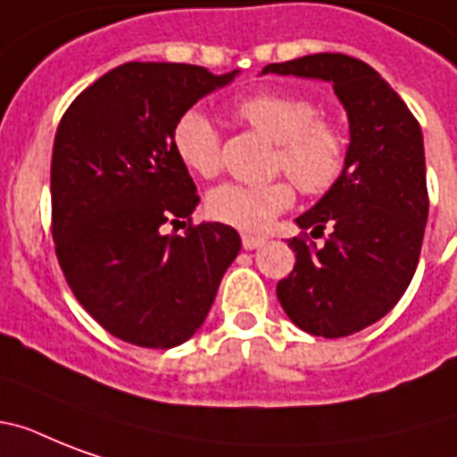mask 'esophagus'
Masks as SVG:
<instances>
[{
	"label": "esophagus",
	"instance_id": "esophagus-1",
	"mask_svg": "<svg viewBox=\"0 0 457 457\" xmlns=\"http://www.w3.org/2000/svg\"><path fill=\"white\" fill-rule=\"evenodd\" d=\"M265 242H268L265 237H256V235H244L242 237V244H244V249H246V251L261 249V246H263Z\"/></svg>",
	"mask_w": 457,
	"mask_h": 457
}]
</instances>
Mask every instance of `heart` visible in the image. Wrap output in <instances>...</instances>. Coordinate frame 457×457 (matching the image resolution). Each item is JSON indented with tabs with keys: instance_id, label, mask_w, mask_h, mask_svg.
<instances>
[{
	"instance_id": "heart-1",
	"label": "heart",
	"mask_w": 457,
	"mask_h": 457,
	"mask_svg": "<svg viewBox=\"0 0 457 457\" xmlns=\"http://www.w3.org/2000/svg\"><path fill=\"white\" fill-rule=\"evenodd\" d=\"M312 99L294 92H256L235 104V116L278 145L275 168L285 170L301 192L332 189L346 168V137L334 123L320 118ZM172 149L187 170L213 178L220 170V135L201 109H189L172 128ZM294 187L287 179L268 185L225 182L206 196L213 220L242 229L263 232L294 204Z\"/></svg>"
}]
</instances>
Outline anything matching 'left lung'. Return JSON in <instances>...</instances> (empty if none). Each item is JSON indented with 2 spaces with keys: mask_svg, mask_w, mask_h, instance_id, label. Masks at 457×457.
<instances>
[{
  "mask_svg": "<svg viewBox=\"0 0 457 457\" xmlns=\"http://www.w3.org/2000/svg\"><path fill=\"white\" fill-rule=\"evenodd\" d=\"M265 73L329 82L348 118L346 168L325 196L296 218L322 246L289 239L296 265L278 299L303 332L337 339L361 332L398 303L422 249L429 199L422 130L403 99L365 61L311 54Z\"/></svg>",
  "mask_w": 457,
  "mask_h": 457,
  "instance_id": "obj_1",
  "label": "left lung"
}]
</instances>
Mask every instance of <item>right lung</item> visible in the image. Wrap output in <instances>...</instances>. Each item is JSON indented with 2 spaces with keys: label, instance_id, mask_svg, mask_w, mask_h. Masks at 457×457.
Segmentation results:
<instances>
[{
  "label": "right lung",
  "instance_id": "1",
  "mask_svg": "<svg viewBox=\"0 0 457 457\" xmlns=\"http://www.w3.org/2000/svg\"><path fill=\"white\" fill-rule=\"evenodd\" d=\"M239 71L130 61L78 95L52 152V235L82 308L135 346L192 339L242 249L235 228L189 220L196 185L172 149L178 118Z\"/></svg>",
  "mask_w": 457,
  "mask_h": 457
}]
</instances>
